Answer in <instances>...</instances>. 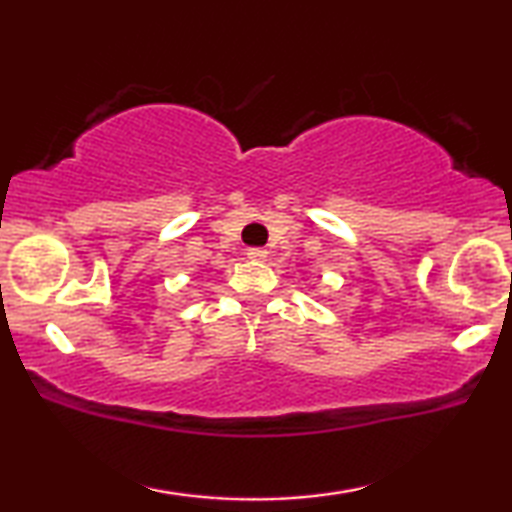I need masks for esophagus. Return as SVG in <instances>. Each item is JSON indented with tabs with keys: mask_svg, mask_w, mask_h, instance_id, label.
<instances>
[{
	"mask_svg": "<svg viewBox=\"0 0 512 512\" xmlns=\"http://www.w3.org/2000/svg\"><path fill=\"white\" fill-rule=\"evenodd\" d=\"M248 257L250 259H257V262H262V259L268 257V250H264V248H250L248 250Z\"/></svg>",
	"mask_w": 512,
	"mask_h": 512,
	"instance_id": "1",
	"label": "esophagus"
}]
</instances>
